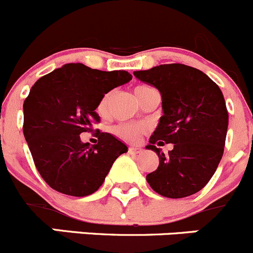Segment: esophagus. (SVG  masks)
Segmentation results:
<instances>
[{
	"instance_id": "obj_1",
	"label": "esophagus",
	"mask_w": 253,
	"mask_h": 253,
	"mask_svg": "<svg viewBox=\"0 0 253 253\" xmlns=\"http://www.w3.org/2000/svg\"><path fill=\"white\" fill-rule=\"evenodd\" d=\"M128 151L130 154H139L141 151V148H139V146H129Z\"/></svg>"
}]
</instances>
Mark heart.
I'll return each mask as SVG.
<instances>
[{"mask_svg":"<svg viewBox=\"0 0 253 253\" xmlns=\"http://www.w3.org/2000/svg\"><path fill=\"white\" fill-rule=\"evenodd\" d=\"M153 88L146 85H139L135 88V95L138 98V100L145 94L146 92L151 90ZM109 102H110V93L103 95L100 98L99 103H98L97 110L100 115H104L108 112V108H109ZM146 130V126L144 124H138V123H122V124L115 125L113 128V134H114L117 138L122 139L124 141H128V143H135L139 140L141 134Z\"/></svg>","mask_w":253,"mask_h":253,"instance_id":"heart-1","label":"heart"}]
</instances>
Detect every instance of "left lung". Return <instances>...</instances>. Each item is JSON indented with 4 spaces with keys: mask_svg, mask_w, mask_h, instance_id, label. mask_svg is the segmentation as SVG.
<instances>
[{
    "mask_svg": "<svg viewBox=\"0 0 253 253\" xmlns=\"http://www.w3.org/2000/svg\"><path fill=\"white\" fill-rule=\"evenodd\" d=\"M139 81L159 89L163 112L149 145L159 167L146 181L159 195L181 199L206 186L222 158L228 113L222 92L204 72L181 63L134 72ZM174 144L168 154L156 144Z\"/></svg>",
    "mask_w": 253,
    "mask_h": 253,
    "instance_id": "1",
    "label": "left lung"
}]
</instances>
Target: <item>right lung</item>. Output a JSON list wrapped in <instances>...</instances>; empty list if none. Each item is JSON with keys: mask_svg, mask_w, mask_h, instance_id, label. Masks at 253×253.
Listing matches in <instances>:
<instances>
[{"mask_svg": "<svg viewBox=\"0 0 253 253\" xmlns=\"http://www.w3.org/2000/svg\"><path fill=\"white\" fill-rule=\"evenodd\" d=\"M133 78L125 71L103 72L82 63L64 64L41 77L23 103V135L42 179L56 191L83 197L104 182L115 159L128 148L109 133L98 143L81 134L100 122V98Z\"/></svg>", "mask_w": 253, "mask_h": 253, "instance_id": "obj_1", "label": "right lung"}]
</instances>
